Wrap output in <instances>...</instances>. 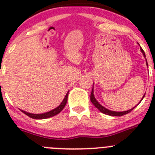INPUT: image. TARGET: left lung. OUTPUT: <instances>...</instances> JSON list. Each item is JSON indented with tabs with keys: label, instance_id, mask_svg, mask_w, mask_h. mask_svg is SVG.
<instances>
[{
	"label": "left lung",
	"instance_id": "8db88e82",
	"mask_svg": "<svg viewBox=\"0 0 155 155\" xmlns=\"http://www.w3.org/2000/svg\"><path fill=\"white\" fill-rule=\"evenodd\" d=\"M140 50H141L142 53H143V57H145L144 51H143V49H142L141 47H140ZM146 61H147V60H146ZM146 64H147V62L146 63ZM93 93H94V91H93V88H92V91H91V97H90L91 102H92L93 105H94V106H95V107H96L97 109H98V110L100 111V112H102V113H104V114L109 115V116H124V115L127 114V113H130L131 111H132L133 109H134V108L136 107V106H135V107H134V108H133V109H129V110H127V111H124V112H115V111L109 110V109H105V107H103L102 105H101L99 103H98V101H97V100L95 99V98H94V94H93ZM144 95H145V94H144ZM144 95H143V96L142 99H143V98ZM142 99L140 100V101H142ZM140 102H139V103H140ZM139 103H138V104H139Z\"/></svg>",
	"mask_w": 155,
	"mask_h": 155
}]
</instances>
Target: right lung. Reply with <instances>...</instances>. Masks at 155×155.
I'll return each instance as SVG.
<instances>
[{
    "mask_svg": "<svg viewBox=\"0 0 155 155\" xmlns=\"http://www.w3.org/2000/svg\"><path fill=\"white\" fill-rule=\"evenodd\" d=\"M68 93H69V91L67 93L65 98H64V100H63V102L61 103V105H59L58 107L56 108V109L50 111V112H47V113H42V114H32V113H27V112H25V111H23V110H21V111L23 113H25V115H27L28 116H29L30 118L35 119V120H43V119L50 118V117H52V116H56V115H57L58 113H60L61 111L63 110V109L64 108V106L66 105V104H67V102H68Z\"/></svg>",
    "mask_w": 155,
    "mask_h": 155,
    "instance_id": "obj_1",
    "label": "right lung"
}]
</instances>
